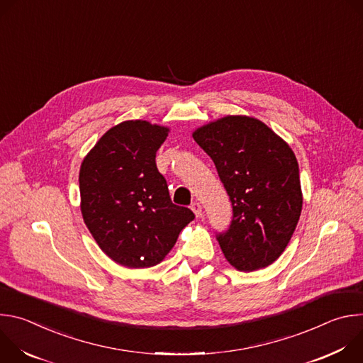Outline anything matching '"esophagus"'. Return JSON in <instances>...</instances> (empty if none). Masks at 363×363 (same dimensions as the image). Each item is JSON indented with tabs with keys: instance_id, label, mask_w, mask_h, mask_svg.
I'll return each instance as SVG.
<instances>
[{
	"instance_id": "obj_1",
	"label": "esophagus",
	"mask_w": 363,
	"mask_h": 363,
	"mask_svg": "<svg viewBox=\"0 0 363 363\" xmlns=\"http://www.w3.org/2000/svg\"><path fill=\"white\" fill-rule=\"evenodd\" d=\"M191 210L194 211V214H195L196 218H199V217L202 216V206H201L199 202H196V201L192 202V203H191Z\"/></svg>"
}]
</instances>
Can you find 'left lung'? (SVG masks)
<instances>
[{"label":"left lung","instance_id":"obj_1","mask_svg":"<svg viewBox=\"0 0 363 363\" xmlns=\"http://www.w3.org/2000/svg\"><path fill=\"white\" fill-rule=\"evenodd\" d=\"M192 138L216 164L233 205V221L217 234L231 266L254 272L274 263L300 218L303 195L291 147L266 123L225 116Z\"/></svg>","mask_w":363,"mask_h":363}]
</instances>
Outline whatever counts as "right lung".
I'll return each mask as SVG.
<instances>
[{
  "mask_svg": "<svg viewBox=\"0 0 363 363\" xmlns=\"http://www.w3.org/2000/svg\"><path fill=\"white\" fill-rule=\"evenodd\" d=\"M168 132L146 121L122 122L97 140L80 167L84 224L101 251L129 269L161 263L195 218L172 203L155 162Z\"/></svg>",
  "mask_w": 363,
  "mask_h": 363,
  "instance_id": "1",
  "label": "right lung"
}]
</instances>
